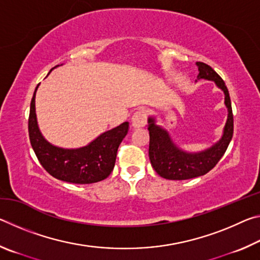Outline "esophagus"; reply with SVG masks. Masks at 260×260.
Instances as JSON below:
<instances>
[{
	"mask_svg": "<svg viewBox=\"0 0 260 260\" xmlns=\"http://www.w3.org/2000/svg\"><path fill=\"white\" fill-rule=\"evenodd\" d=\"M147 124V111L144 110H139L132 117V127L133 128H141Z\"/></svg>",
	"mask_w": 260,
	"mask_h": 260,
	"instance_id": "obj_1",
	"label": "esophagus"
}]
</instances>
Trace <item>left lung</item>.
Instances as JSON below:
<instances>
[{
  "mask_svg": "<svg viewBox=\"0 0 260 260\" xmlns=\"http://www.w3.org/2000/svg\"><path fill=\"white\" fill-rule=\"evenodd\" d=\"M199 79H206L215 82L225 94V104L228 110L227 121L221 139L212 147L200 152H187L173 143L169 132L156 125L155 118L148 119V131L150 135L149 158L158 175L169 180H188L204 175L218 164L226 152L234 132L232 103L225 81L210 65L197 61Z\"/></svg>",
  "mask_w": 260,
  "mask_h": 260,
  "instance_id": "1",
  "label": "left lung"
}]
</instances>
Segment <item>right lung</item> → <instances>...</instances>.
<instances>
[{
  "instance_id": "1",
  "label": "right lung",
  "mask_w": 260,
  "mask_h": 260,
  "mask_svg": "<svg viewBox=\"0 0 260 260\" xmlns=\"http://www.w3.org/2000/svg\"><path fill=\"white\" fill-rule=\"evenodd\" d=\"M37 89L38 87L30 101L28 135L30 146L43 169L54 178L71 183L88 184L107 179L114 167L119 144L128 132V122L125 121L116 128L104 132L86 147L64 149L52 146L43 138L38 126L35 113Z\"/></svg>"
}]
</instances>
